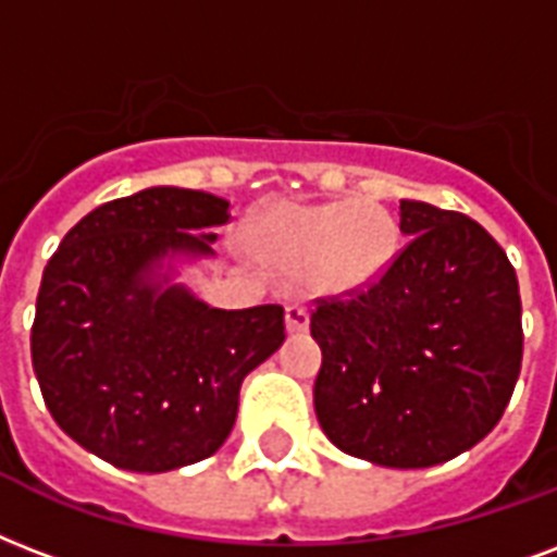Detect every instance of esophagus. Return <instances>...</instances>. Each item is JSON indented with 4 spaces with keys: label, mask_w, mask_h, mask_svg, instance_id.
Segmentation results:
<instances>
[{
    "label": "esophagus",
    "mask_w": 557,
    "mask_h": 557,
    "mask_svg": "<svg viewBox=\"0 0 557 557\" xmlns=\"http://www.w3.org/2000/svg\"><path fill=\"white\" fill-rule=\"evenodd\" d=\"M286 330L288 333H307L309 309L304 304H288L286 307Z\"/></svg>",
    "instance_id": "obj_1"
}]
</instances>
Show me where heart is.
<instances>
[{
  "label": "heart",
  "mask_w": 557,
  "mask_h": 557,
  "mask_svg": "<svg viewBox=\"0 0 557 557\" xmlns=\"http://www.w3.org/2000/svg\"><path fill=\"white\" fill-rule=\"evenodd\" d=\"M257 248L280 269L309 265L312 286L324 292H359L394 262L397 224L371 201L286 207L262 224Z\"/></svg>",
  "instance_id": "b5f03b06"
}]
</instances>
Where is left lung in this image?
Returning a JSON list of instances; mask_svg holds the SVG:
<instances>
[{"label": "left lung", "instance_id": "left-lung-1", "mask_svg": "<svg viewBox=\"0 0 557 557\" xmlns=\"http://www.w3.org/2000/svg\"><path fill=\"white\" fill-rule=\"evenodd\" d=\"M409 245L376 283L318 300L315 414L347 456L418 470L476 447L523 362L515 265L461 212L400 201Z\"/></svg>", "mask_w": 557, "mask_h": 557}]
</instances>
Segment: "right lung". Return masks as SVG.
Returning a JSON list of instances; mask_svg holds the SVG:
<instances>
[{
	"instance_id": "add662e5",
	"label": "right lung",
	"mask_w": 557,
	"mask_h": 557,
	"mask_svg": "<svg viewBox=\"0 0 557 557\" xmlns=\"http://www.w3.org/2000/svg\"><path fill=\"white\" fill-rule=\"evenodd\" d=\"M231 201L151 186L87 212L42 271L32 364L54 423L131 473L210 458L242 380L286 338L283 307L215 309L175 283L212 257Z\"/></svg>"
}]
</instances>
